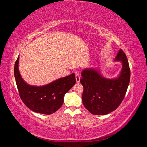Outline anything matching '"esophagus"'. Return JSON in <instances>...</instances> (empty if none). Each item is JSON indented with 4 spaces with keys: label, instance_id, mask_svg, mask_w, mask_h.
<instances>
[{
    "label": "esophagus",
    "instance_id": "esophagus-1",
    "mask_svg": "<svg viewBox=\"0 0 147 147\" xmlns=\"http://www.w3.org/2000/svg\"><path fill=\"white\" fill-rule=\"evenodd\" d=\"M80 77H81V75L79 72H75V78H76V81L77 83L80 82Z\"/></svg>",
    "mask_w": 147,
    "mask_h": 147
}]
</instances>
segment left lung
Wrapping results in <instances>:
<instances>
[{
  "mask_svg": "<svg viewBox=\"0 0 147 147\" xmlns=\"http://www.w3.org/2000/svg\"><path fill=\"white\" fill-rule=\"evenodd\" d=\"M115 60L121 61L123 64L117 78H105L92 69H84L82 73L83 104L93 115H104L113 112L121 104L126 95L131 71L126 55L121 49Z\"/></svg>",
  "mask_w": 147,
  "mask_h": 147,
  "instance_id": "obj_1",
  "label": "left lung"
}]
</instances>
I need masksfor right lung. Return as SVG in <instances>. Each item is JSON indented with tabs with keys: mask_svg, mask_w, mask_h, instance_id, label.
<instances>
[{
	"mask_svg": "<svg viewBox=\"0 0 147 147\" xmlns=\"http://www.w3.org/2000/svg\"><path fill=\"white\" fill-rule=\"evenodd\" d=\"M19 56L15 62L14 75L20 98L28 107L36 113H55L64 103V97L76 83L73 73L43 86L29 85L21 78L18 70Z\"/></svg>",
	"mask_w": 147,
	"mask_h": 147,
	"instance_id": "obj_1",
	"label": "right lung"
}]
</instances>
